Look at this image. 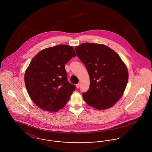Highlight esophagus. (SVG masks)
I'll return each mask as SVG.
<instances>
[{
	"mask_svg": "<svg viewBox=\"0 0 152 152\" xmlns=\"http://www.w3.org/2000/svg\"><path fill=\"white\" fill-rule=\"evenodd\" d=\"M76 88H77V89H79L80 87V84H76Z\"/></svg>",
	"mask_w": 152,
	"mask_h": 152,
	"instance_id": "obj_1",
	"label": "esophagus"
}]
</instances>
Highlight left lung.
I'll use <instances>...</instances> for the list:
<instances>
[{"label":"left lung","instance_id":"obj_1","mask_svg":"<svg viewBox=\"0 0 152 152\" xmlns=\"http://www.w3.org/2000/svg\"><path fill=\"white\" fill-rule=\"evenodd\" d=\"M77 56L87 68L90 78L84 100L99 110L109 108L123 96L128 81L126 66L116 52L101 44H81Z\"/></svg>","mask_w":152,"mask_h":152}]
</instances>
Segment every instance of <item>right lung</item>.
Returning a JSON list of instances; mask_svg holds the SVG:
<instances>
[{"label":"right lung","instance_id":"1","mask_svg":"<svg viewBox=\"0 0 152 152\" xmlns=\"http://www.w3.org/2000/svg\"><path fill=\"white\" fill-rule=\"evenodd\" d=\"M76 56L73 47L62 44L44 49L32 59L24 81L29 97L40 108L56 112L66 105L76 87L67 80L65 65Z\"/></svg>","mask_w":152,"mask_h":152}]
</instances>
